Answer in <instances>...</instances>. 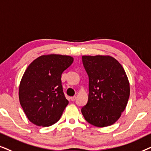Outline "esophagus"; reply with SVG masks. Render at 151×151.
<instances>
[{
  "label": "esophagus",
  "instance_id": "esophagus-1",
  "mask_svg": "<svg viewBox=\"0 0 151 151\" xmlns=\"http://www.w3.org/2000/svg\"><path fill=\"white\" fill-rule=\"evenodd\" d=\"M76 99H77V96H73L70 97V99H71L72 101H74V100H76Z\"/></svg>",
  "mask_w": 151,
  "mask_h": 151
}]
</instances>
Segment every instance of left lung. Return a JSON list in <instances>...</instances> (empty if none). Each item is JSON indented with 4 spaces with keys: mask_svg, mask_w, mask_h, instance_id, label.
Wrapping results in <instances>:
<instances>
[{
    "mask_svg": "<svg viewBox=\"0 0 151 151\" xmlns=\"http://www.w3.org/2000/svg\"><path fill=\"white\" fill-rule=\"evenodd\" d=\"M82 61L89 77L88 100L82 114L94 126H109L119 119L129 99L130 83L125 70L108 55H84Z\"/></svg>",
    "mask_w": 151,
    "mask_h": 151,
    "instance_id": "1",
    "label": "left lung"
}]
</instances>
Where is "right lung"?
<instances>
[{
	"label": "right lung",
	"mask_w": 151,
	"mask_h": 151,
	"mask_svg": "<svg viewBox=\"0 0 151 151\" xmlns=\"http://www.w3.org/2000/svg\"><path fill=\"white\" fill-rule=\"evenodd\" d=\"M74 61L68 55L51 54L34 60L20 82V104L27 119L39 126L59 121L69 102L61 85V74Z\"/></svg>",
	"instance_id": "obj_1"
}]
</instances>
